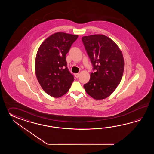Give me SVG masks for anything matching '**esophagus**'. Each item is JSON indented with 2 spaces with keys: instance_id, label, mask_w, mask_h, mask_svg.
Instances as JSON below:
<instances>
[{
  "instance_id": "obj_1",
  "label": "esophagus",
  "mask_w": 154,
  "mask_h": 154,
  "mask_svg": "<svg viewBox=\"0 0 154 154\" xmlns=\"http://www.w3.org/2000/svg\"><path fill=\"white\" fill-rule=\"evenodd\" d=\"M80 75V74L79 73H77V74H75V76L76 78H79V76Z\"/></svg>"
}]
</instances>
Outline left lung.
Listing matches in <instances>:
<instances>
[{
    "instance_id": "obj_1",
    "label": "left lung",
    "mask_w": 154,
    "mask_h": 154,
    "mask_svg": "<svg viewBox=\"0 0 154 154\" xmlns=\"http://www.w3.org/2000/svg\"><path fill=\"white\" fill-rule=\"evenodd\" d=\"M82 41L96 72L84 85L86 93L95 100L108 97L121 81L125 61L116 43L103 35L84 36Z\"/></svg>"
}]
</instances>
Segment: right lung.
<instances>
[{
  "label": "right lung",
  "instance_id": "obj_1",
  "mask_svg": "<svg viewBox=\"0 0 154 154\" xmlns=\"http://www.w3.org/2000/svg\"><path fill=\"white\" fill-rule=\"evenodd\" d=\"M76 35L54 33L39 46L35 59V74L43 90L49 96L58 98L69 91L74 78L69 72L66 54Z\"/></svg>",
  "mask_w": 154,
  "mask_h": 154
}]
</instances>
